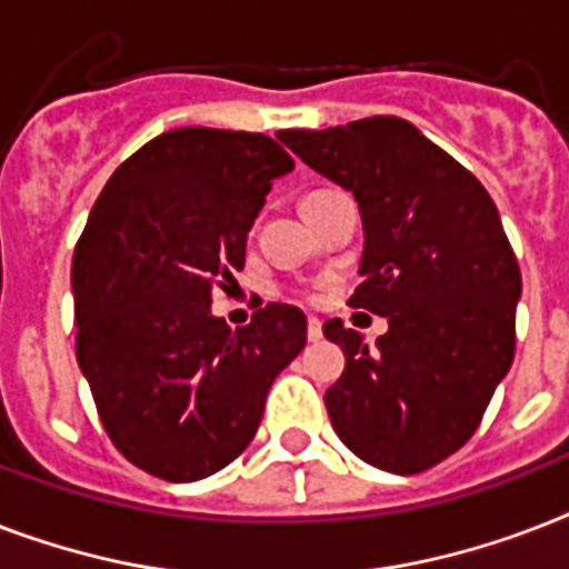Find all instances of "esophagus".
<instances>
[{
	"mask_svg": "<svg viewBox=\"0 0 569 569\" xmlns=\"http://www.w3.org/2000/svg\"><path fill=\"white\" fill-rule=\"evenodd\" d=\"M307 337H310V342H319L321 339V321L319 319L307 321Z\"/></svg>",
	"mask_w": 569,
	"mask_h": 569,
	"instance_id": "1",
	"label": "esophagus"
}]
</instances>
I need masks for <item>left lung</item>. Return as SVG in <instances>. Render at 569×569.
<instances>
[{
    "label": "left lung",
    "mask_w": 569,
    "mask_h": 569,
    "mask_svg": "<svg viewBox=\"0 0 569 569\" xmlns=\"http://www.w3.org/2000/svg\"><path fill=\"white\" fill-rule=\"evenodd\" d=\"M277 138L355 194L363 283L348 303L389 321L378 348L325 321V337L346 351V372L325 392L333 431L396 476L437 467L476 433L513 363L522 277L496 203L401 118Z\"/></svg>",
    "instance_id": "8db88e82"
}]
</instances>
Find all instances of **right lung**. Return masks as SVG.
<instances>
[{
    "instance_id": "add662e5",
    "label": "right lung",
    "mask_w": 569,
    "mask_h": 569,
    "mask_svg": "<svg viewBox=\"0 0 569 569\" xmlns=\"http://www.w3.org/2000/svg\"><path fill=\"white\" fill-rule=\"evenodd\" d=\"M295 168L274 138L186 127L111 173L76 241V360L111 442L164 481H197L248 449L307 316L266 303L244 328L212 316L236 286L271 182Z\"/></svg>"
}]
</instances>
